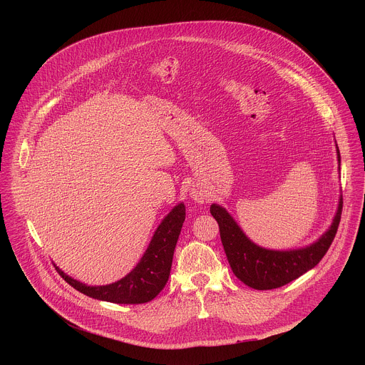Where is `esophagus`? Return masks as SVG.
<instances>
[{
  "mask_svg": "<svg viewBox=\"0 0 365 365\" xmlns=\"http://www.w3.org/2000/svg\"><path fill=\"white\" fill-rule=\"evenodd\" d=\"M191 197H192L194 201H197V202H200V204L205 201V195L201 194L200 191H192V192H191Z\"/></svg>",
  "mask_w": 365,
  "mask_h": 365,
  "instance_id": "1",
  "label": "esophagus"
}]
</instances>
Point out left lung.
<instances>
[{
  "label": "left lung",
  "instance_id": "left-lung-1",
  "mask_svg": "<svg viewBox=\"0 0 365 365\" xmlns=\"http://www.w3.org/2000/svg\"><path fill=\"white\" fill-rule=\"evenodd\" d=\"M337 160L340 164L339 148ZM341 209L343 198L340 197L330 227L312 245L294 250H269L257 246L243 233L229 212L217 204L210 205V213L219 225L220 240L233 274L250 288L264 291L297 279L323 259L337 233Z\"/></svg>",
  "mask_w": 365,
  "mask_h": 365
}]
</instances>
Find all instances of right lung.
I'll return each mask as SVG.
<instances>
[{
	"instance_id": "right-lung-1",
	"label": "right lung",
	"mask_w": 365,
	"mask_h": 365,
	"mask_svg": "<svg viewBox=\"0 0 365 365\" xmlns=\"http://www.w3.org/2000/svg\"><path fill=\"white\" fill-rule=\"evenodd\" d=\"M185 220V207L178 204L158 225L152 242L138 265L122 279L100 287L86 285L56 267L60 277L74 289L94 299L113 304H146L155 299L168 281L174 249Z\"/></svg>"
}]
</instances>
